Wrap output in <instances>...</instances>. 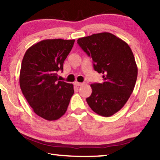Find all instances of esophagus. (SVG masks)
Returning <instances> with one entry per match:
<instances>
[{
    "instance_id": "1",
    "label": "esophagus",
    "mask_w": 160,
    "mask_h": 160,
    "mask_svg": "<svg viewBox=\"0 0 160 160\" xmlns=\"http://www.w3.org/2000/svg\"><path fill=\"white\" fill-rule=\"evenodd\" d=\"M75 85H77V86H82V85H84V83H83V82H75Z\"/></svg>"
}]
</instances>
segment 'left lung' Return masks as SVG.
<instances>
[{
	"mask_svg": "<svg viewBox=\"0 0 160 160\" xmlns=\"http://www.w3.org/2000/svg\"><path fill=\"white\" fill-rule=\"evenodd\" d=\"M78 44L92 59L94 70L103 75V82L90 85L87 103L100 116H113L127 102L137 81L138 68L132 49L108 32L79 38Z\"/></svg>",
	"mask_w": 160,
	"mask_h": 160,
	"instance_id": "obj_1",
	"label": "left lung"
}]
</instances>
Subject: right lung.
I'll return each instance as SVG.
<instances>
[{"instance_id": "1", "label": "right lung", "mask_w": 160, "mask_h": 160, "mask_svg": "<svg viewBox=\"0 0 160 160\" xmlns=\"http://www.w3.org/2000/svg\"><path fill=\"white\" fill-rule=\"evenodd\" d=\"M75 39H45L28 48L21 62L19 84L34 113L47 121L62 117L74 94L73 85L59 81L65 59Z\"/></svg>"}]
</instances>
